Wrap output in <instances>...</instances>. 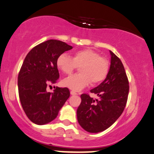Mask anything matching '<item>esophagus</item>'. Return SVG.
I'll return each instance as SVG.
<instances>
[{
	"instance_id": "1",
	"label": "esophagus",
	"mask_w": 154,
	"mask_h": 154,
	"mask_svg": "<svg viewBox=\"0 0 154 154\" xmlns=\"http://www.w3.org/2000/svg\"><path fill=\"white\" fill-rule=\"evenodd\" d=\"M70 94L71 95H77V94L75 91H70Z\"/></svg>"
}]
</instances>
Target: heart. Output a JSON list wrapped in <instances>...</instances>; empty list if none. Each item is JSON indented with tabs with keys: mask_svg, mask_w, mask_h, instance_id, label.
<instances>
[{
	"mask_svg": "<svg viewBox=\"0 0 154 154\" xmlns=\"http://www.w3.org/2000/svg\"><path fill=\"white\" fill-rule=\"evenodd\" d=\"M56 66L66 75H70L79 67V74L71 75L62 81V85L74 91H80L92 84L100 83L109 72V62L97 51L84 49L75 51L71 58L62 54L56 58Z\"/></svg>",
	"mask_w": 154,
	"mask_h": 154,
	"instance_id": "1",
	"label": "heart"
}]
</instances>
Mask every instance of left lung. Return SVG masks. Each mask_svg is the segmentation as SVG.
Listing matches in <instances>:
<instances>
[{"instance_id": "1", "label": "left lung", "mask_w": 154, "mask_h": 154, "mask_svg": "<svg viewBox=\"0 0 154 154\" xmlns=\"http://www.w3.org/2000/svg\"><path fill=\"white\" fill-rule=\"evenodd\" d=\"M111 65L105 79L90 91L99 98L81 95L82 102L77 110V121L89 133H99L111 126L123 113L127 103L129 82L124 67L112 51Z\"/></svg>"}]
</instances>
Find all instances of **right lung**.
<instances>
[{
	"instance_id": "obj_1",
	"label": "right lung",
	"mask_w": 154,
	"mask_h": 154,
	"mask_svg": "<svg viewBox=\"0 0 154 154\" xmlns=\"http://www.w3.org/2000/svg\"><path fill=\"white\" fill-rule=\"evenodd\" d=\"M72 49L62 41L49 40L34 47L23 60L18 75L19 96L25 114L35 124L55 119L70 97L66 87H56L53 93L46 88L59 78L56 58Z\"/></svg>"
}]
</instances>
